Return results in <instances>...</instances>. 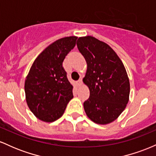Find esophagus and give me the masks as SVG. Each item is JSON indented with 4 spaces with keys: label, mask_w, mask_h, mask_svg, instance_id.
Listing matches in <instances>:
<instances>
[{
    "label": "esophagus",
    "mask_w": 156,
    "mask_h": 156,
    "mask_svg": "<svg viewBox=\"0 0 156 156\" xmlns=\"http://www.w3.org/2000/svg\"><path fill=\"white\" fill-rule=\"evenodd\" d=\"M82 83H83V82H82V78H80V79L77 81V84H78V86H80L82 84Z\"/></svg>",
    "instance_id": "esophagus-1"
}]
</instances>
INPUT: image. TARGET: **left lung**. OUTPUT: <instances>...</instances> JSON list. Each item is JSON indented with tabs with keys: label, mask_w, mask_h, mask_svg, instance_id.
I'll use <instances>...</instances> for the list:
<instances>
[{
	"label": "left lung",
	"mask_w": 156,
	"mask_h": 156,
	"mask_svg": "<svg viewBox=\"0 0 156 156\" xmlns=\"http://www.w3.org/2000/svg\"><path fill=\"white\" fill-rule=\"evenodd\" d=\"M78 51L87 63L83 79L90 91L83 103L91 120L105 125L115 120L128 103L130 83L122 62L108 44L91 36L80 37Z\"/></svg>",
	"instance_id": "8db88e82"
}]
</instances>
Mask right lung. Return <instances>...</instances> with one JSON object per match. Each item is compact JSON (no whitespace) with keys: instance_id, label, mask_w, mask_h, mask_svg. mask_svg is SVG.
<instances>
[{"instance_id":"1","label":"right lung","mask_w":156,"mask_h":156,"mask_svg":"<svg viewBox=\"0 0 156 156\" xmlns=\"http://www.w3.org/2000/svg\"><path fill=\"white\" fill-rule=\"evenodd\" d=\"M78 37H68L50 44L36 58L25 81L28 108L40 120L51 122L63 115L73 98L63 62Z\"/></svg>"}]
</instances>
